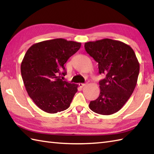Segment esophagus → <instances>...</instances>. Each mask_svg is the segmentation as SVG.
I'll use <instances>...</instances> for the list:
<instances>
[{
  "instance_id": "1",
  "label": "esophagus",
  "mask_w": 154,
  "mask_h": 154,
  "mask_svg": "<svg viewBox=\"0 0 154 154\" xmlns=\"http://www.w3.org/2000/svg\"><path fill=\"white\" fill-rule=\"evenodd\" d=\"M79 87H80L81 88H83V87H84L86 85V84H84V83H79Z\"/></svg>"
}]
</instances>
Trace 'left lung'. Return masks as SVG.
Wrapping results in <instances>:
<instances>
[{
	"label": "left lung",
	"instance_id": "left-lung-1",
	"mask_svg": "<svg viewBox=\"0 0 154 154\" xmlns=\"http://www.w3.org/2000/svg\"><path fill=\"white\" fill-rule=\"evenodd\" d=\"M88 54L99 63V72L105 77L99 81L100 92L91 101L90 109L99 114L110 115L122 109L134 90L140 63L130 45L104 38L85 43Z\"/></svg>",
	"mask_w": 154,
	"mask_h": 154
}]
</instances>
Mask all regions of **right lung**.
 <instances>
[{
  "label": "right lung",
  "mask_w": 154,
  "mask_h": 154,
  "mask_svg": "<svg viewBox=\"0 0 154 154\" xmlns=\"http://www.w3.org/2000/svg\"><path fill=\"white\" fill-rule=\"evenodd\" d=\"M81 44L63 38L34 44L27 50L20 69L27 93L38 107L54 114L68 109L78 85L61 79L64 64L79 50Z\"/></svg>",
  "instance_id": "add662e5"
}]
</instances>
